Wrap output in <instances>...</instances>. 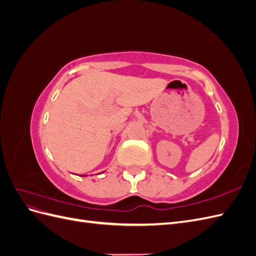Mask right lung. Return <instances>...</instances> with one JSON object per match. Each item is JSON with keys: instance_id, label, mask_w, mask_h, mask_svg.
<instances>
[{"instance_id": "right-lung-1", "label": "right lung", "mask_w": 256, "mask_h": 256, "mask_svg": "<svg viewBox=\"0 0 256 256\" xmlns=\"http://www.w3.org/2000/svg\"><path fill=\"white\" fill-rule=\"evenodd\" d=\"M84 176H86V175H84Z\"/></svg>"}]
</instances>
